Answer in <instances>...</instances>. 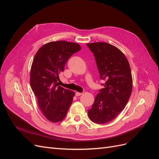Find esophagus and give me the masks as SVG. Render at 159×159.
I'll list each match as a JSON object with an SVG mask.
<instances>
[{
  "label": "esophagus",
  "mask_w": 159,
  "mask_h": 159,
  "mask_svg": "<svg viewBox=\"0 0 159 159\" xmlns=\"http://www.w3.org/2000/svg\"><path fill=\"white\" fill-rule=\"evenodd\" d=\"M81 95H82V93H80V92H76L75 93V95L76 96H80Z\"/></svg>",
  "instance_id": "esophagus-1"
}]
</instances>
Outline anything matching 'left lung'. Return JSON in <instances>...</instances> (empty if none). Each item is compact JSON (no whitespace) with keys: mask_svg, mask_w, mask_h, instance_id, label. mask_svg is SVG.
<instances>
[{"mask_svg":"<svg viewBox=\"0 0 159 159\" xmlns=\"http://www.w3.org/2000/svg\"><path fill=\"white\" fill-rule=\"evenodd\" d=\"M87 46L94 54L100 79L105 81L88 116L95 123L105 124L116 118L126 106L133 88L131 70L126 56L117 47L107 42Z\"/></svg>","mask_w":159,"mask_h":159,"instance_id":"left-lung-1","label":"left lung"}]
</instances>
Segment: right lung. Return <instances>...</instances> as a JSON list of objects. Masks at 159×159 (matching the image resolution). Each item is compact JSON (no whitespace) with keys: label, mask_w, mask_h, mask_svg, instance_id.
Returning a JSON list of instances; mask_svg holds the SVG:
<instances>
[{"label":"right lung","mask_w":159,"mask_h":159,"mask_svg":"<svg viewBox=\"0 0 159 159\" xmlns=\"http://www.w3.org/2000/svg\"><path fill=\"white\" fill-rule=\"evenodd\" d=\"M81 50L77 43L50 42L40 48L34 57L30 83L38 104L46 118L52 123L61 121L68 112L75 93L57 83L66 63Z\"/></svg>","instance_id":"obj_1"}]
</instances>
